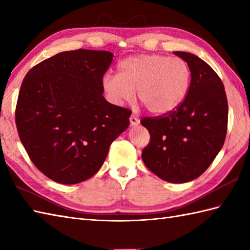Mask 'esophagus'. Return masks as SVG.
<instances>
[{"label":"esophagus","instance_id":"esophagus-1","mask_svg":"<svg viewBox=\"0 0 250 250\" xmlns=\"http://www.w3.org/2000/svg\"><path fill=\"white\" fill-rule=\"evenodd\" d=\"M130 124H131V125H139L140 124V119L137 118V117H135L134 115H132V116H130Z\"/></svg>","mask_w":250,"mask_h":250}]
</instances>
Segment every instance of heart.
<instances>
[{
  "instance_id": "1",
  "label": "heart",
  "mask_w": 250,
  "mask_h": 250,
  "mask_svg": "<svg viewBox=\"0 0 250 250\" xmlns=\"http://www.w3.org/2000/svg\"><path fill=\"white\" fill-rule=\"evenodd\" d=\"M191 83V68L182 58L150 54L125 58L118 74H106L102 87L109 101L124 104L137 98L153 114H167L184 102Z\"/></svg>"
}]
</instances>
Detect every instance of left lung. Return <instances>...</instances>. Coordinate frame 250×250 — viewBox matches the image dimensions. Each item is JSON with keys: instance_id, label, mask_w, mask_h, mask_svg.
I'll use <instances>...</instances> for the list:
<instances>
[{"instance_id": "obj_1", "label": "left lung", "mask_w": 250, "mask_h": 250, "mask_svg": "<svg viewBox=\"0 0 250 250\" xmlns=\"http://www.w3.org/2000/svg\"><path fill=\"white\" fill-rule=\"evenodd\" d=\"M174 54L191 68L190 89L176 109L141 119L150 134L142 159L158 177L182 184L203 174L224 146L228 101L220 77L205 61L189 52Z\"/></svg>"}]
</instances>
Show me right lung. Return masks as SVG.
Returning a JSON list of instances; mask_svg holds the SVG:
<instances>
[{"instance_id":"right-lung-1","label":"right lung","mask_w":250,"mask_h":250,"mask_svg":"<svg viewBox=\"0 0 250 250\" xmlns=\"http://www.w3.org/2000/svg\"><path fill=\"white\" fill-rule=\"evenodd\" d=\"M114 55L77 49L42 61L26 74L15 120L40 171L73 185L97 173L111 143L129 126L131 110L107 102L102 79Z\"/></svg>"}]
</instances>
